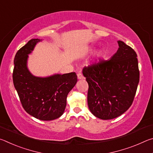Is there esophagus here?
<instances>
[{
    "label": "esophagus",
    "instance_id": "esophagus-1",
    "mask_svg": "<svg viewBox=\"0 0 153 153\" xmlns=\"http://www.w3.org/2000/svg\"><path fill=\"white\" fill-rule=\"evenodd\" d=\"M77 78H78L79 79H84V76H83L82 74L79 73L78 74H77Z\"/></svg>",
    "mask_w": 153,
    "mask_h": 153
}]
</instances>
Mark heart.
<instances>
[{"instance_id":"obj_1","label":"heart","mask_w":153,"mask_h":153,"mask_svg":"<svg viewBox=\"0 0 153 153\" xmlns=\"http://www.w3.org/2000/svg\"><path fill=\"white\" fill-rule=\"evenodd\" d=\"M91 51H92V50H91ZM102 52H101V51H100V52H99V53H98V56H101V55H102Z\"/></svg>"}]
</instances>
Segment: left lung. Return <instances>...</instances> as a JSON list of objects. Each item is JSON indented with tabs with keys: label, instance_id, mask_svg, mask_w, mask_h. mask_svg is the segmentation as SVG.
Instances as JSON below:
<instances>
[{
	"label": "left lung",
	"instance_id": "left-lung-1",
	"mask_svg": "<svg viewBox=\"0 0 153 153\" xmlns=\"http://www.w3.org/2000/svg\"><path fill=\"white\" fill-rule=\"evenodd\" d=\"M109 60L84 67L88 84V105L93 115L101 120L117 117L130 107L139 83L136 52L122 41Z\"/></svg>",
	"mask_w": 153,
	"mask_h": 153
}]
</instances>
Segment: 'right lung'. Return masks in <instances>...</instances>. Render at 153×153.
I'll return each instance as SVG.
<instances>
[{"instance_id": "1", "label": "right lung", "mask_w": 153, "mask_h": 153, "mask_svg": "<svg viewBox=\"0 0 153 153\" xmlns=\"http://www.w3.org/2000/svg\"><path fill=\"white\" fill-rule=\"evenodd\" d=\"M41 40L32 39L17 52L13 80L21 103L26 112L42 121H51L63 115L68 93L77 83L75 72L40 77L28 70V55Z\"/></svg>"}]
</instances>
